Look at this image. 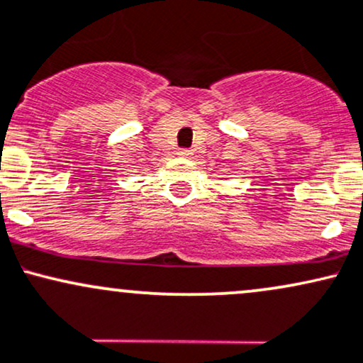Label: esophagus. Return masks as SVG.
I'll list each match as a JSON object with an SVG mask.
<instances>
[{
  "label": "esophagus",
  "instance_id": "34e87169",
  "mask_svg": "<svg viewBox=\"0 0 363 363\" xmlns=\"http://www.w3.org/2000/svg\"><path fill=\"white\" fill-rule=\"evenodd\" d=\"M178 156L190 157V156H192V150H190V149H178Z\"/></svg>",
  "mask_w": 363,
  "mask_h": 363
}]
</instances>
